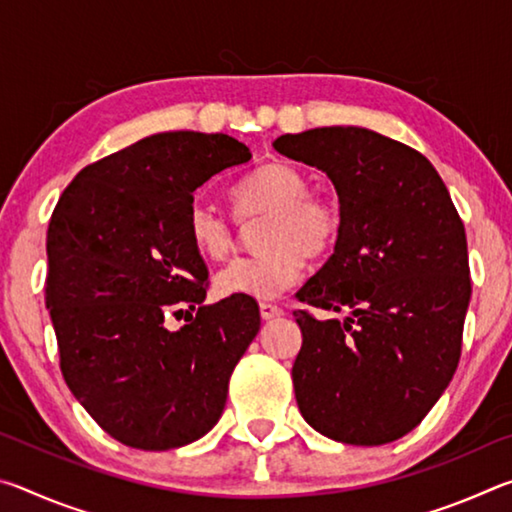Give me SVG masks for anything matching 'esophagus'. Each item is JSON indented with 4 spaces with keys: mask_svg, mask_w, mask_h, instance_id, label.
<instances>
[{
    "mask_svg": "<svg viewBox=\"0 0 512 512\" xmlns=\"http://www.w3.org/2000/svg\"><path fill=\"white\" fill-rule=\"evenodd\" d=\"M259 314H262L264 320H273V318L284 316V311L277 305H268V302H262V305H259Z\"/></svg>",
    "mask_w": 512,
    "mask_h": 512,
    "instance_id": "34e87169",
    "label": "esophagus"
}]
</instances>
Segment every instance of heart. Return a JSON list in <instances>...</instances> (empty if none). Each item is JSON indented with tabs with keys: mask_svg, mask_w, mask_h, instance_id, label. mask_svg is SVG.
<instances>
[{
	"mask_svg": "<svg viewBox=\"0 0 512 512\" xmlns=\"http://www.w3.org/2000/svg\"><path fill=\"white\" fill-rule=\"evenodd\" d=\"M230 201L241 221L266 214L259 232L264 253L239 257L214 277L221 296L275 298L300 280L305 257H320L334 246L341 232V210L332 196L309 192L302 171L271 162L230 189ZM185 230L198 253L223 259L235 248V223L219 207L189 203Z\"/></svg>",
	"mask_w": 512,
	"mask_h": 512,
	"instance_id": "1",
	"label": "heart"
}]
</instances>
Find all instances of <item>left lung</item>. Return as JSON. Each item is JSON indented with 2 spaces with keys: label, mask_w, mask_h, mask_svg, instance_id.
Instances as JSON below:
<instances>
[{
  "label": "left lung",
  "mask_w": 512,
  "mask_h": 512,
  "mask_svg": "<svg viewBox=\"0 0 512 512\" xmlns=\"http://www.w3.org/2000/svg\"><path fill=\"white\" fill-rule=\"evenodd\" d=\"M275 151L327 173L341 205L334 253L296 298L291 377L311 427L345 445H386L422 422L461 359L472 296L461 216L433 164L359 126L282 135Z\"/></svg>",
  "instance_id": "1"
}]
</instances>
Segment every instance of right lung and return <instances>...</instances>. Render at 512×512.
I'll use <instances>...</instances> for the list:
<instances>
[{
    "mask_svg": "<svg viewBox=\"0 0 512 512\" xmlns=\"http://www.w3.org/2000/svg\"><path fill=\"white\" fill-rule=\"evenodd\" d=\"M250 158L223 133H158L88 164L51 214L45 302L60 370L128 447L203 438L262 325L253 298L205 305L207 266L185 230L196 189ZM169 313H187L188 325L171 333Z\"/></svg>",
    "mask_w": 512,
    "mask_h": 512,
    "instance_id": "1",
    "label": "right lung"
}]
</instances>
